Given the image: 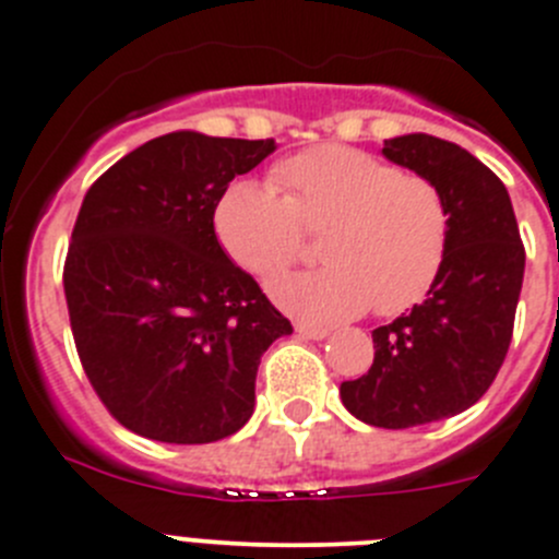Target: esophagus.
<instances>
[{
	"label": "esophagus",
	"instance_id": "1",
	"mask_svg": "<svg viewBox=\"0 0 559 559\" xmlns=\"http://www.w3.org/2000/svg\"><path fill=\"white\" fill-rule=\"evenodd\" d=\"M295 331H297V336H304V338H314V342H320V338H325L328 333V328H320V325H309V322H297L295 325Z\"/></svg>",
	"mask_w": 559,
	"mask_h": 559
}]
</instances>
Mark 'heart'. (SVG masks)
<instances>
[{
	"label": "heart",
	"mask_w": 559,
	"mask_h": 559,
	"mask_svg": "<svg viewBox=\"0 0 559 559\" xmlns=\"http://www.w3.org/2000/svg\"><path fill=\"white\" fill-rule=\"evenodd\" d=\"M273 183L234 181L215 206V234L234 264L267 281L300 255V231L325 228L317 245L325 267L270 286L289 314L328 325L374 306L391 317L438 278L450 212L430 179L350 145H317L275 165Z\"/></svg>",
	"instance_id": "heart-1"
}]
</instances>
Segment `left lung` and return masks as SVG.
<instances>
[{"instance_id":"obj_1","label":"left lung","mask_w":559,"mask_h":559,"mask_svg":"<svg viewBox=\"0 0 559 559\" xmlns=\"http://www.w3.org/2000/svg\"><path fill=\"white\" fill-rule=\"evenodd\" d=\"M380 154L430 179L450 212L427 297L374 328L372 367L338 389L356 419L403 430L472 408L493 383L513 336L524 245L504 185L466 148L416 132L385 140Z\"/></svg>"}]
</instances>
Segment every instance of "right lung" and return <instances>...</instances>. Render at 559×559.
I'll return each instance as SVG.
<instances>
[{
    "mask_svg": "<svg viewBox=\"0 0 559 559\" xmlns=\"http://www.w3.org/2000/svg\"><path fill=\"white\" fill-rule=\"evenodd\" d=\"M275 148L179 129L82 201L62 273L71 331L102 403L138 436L209 444L253 414L259 358L292 325L221 248L215 206Z\"/></svg>",
    "mask_w": 559,
    "mask_h": 559,
    "instance_id": "right-lung-1",
    "label": "right lung"
}]
</instances>
